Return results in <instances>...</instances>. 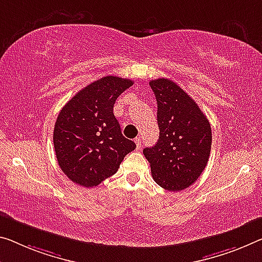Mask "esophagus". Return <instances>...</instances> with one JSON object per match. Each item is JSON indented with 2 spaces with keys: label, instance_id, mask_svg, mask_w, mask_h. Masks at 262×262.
<instances>
[{
  "label": "esophagus",
  "instance_id": "obj_1",
  "mask_svg": "<svg viewBox=\"0 0 262 262\" xmlns=\"http://www.w3.org/2000/svg\"><path fill=\"white\" fill-rule=\"evenodd\" d=\"M135 143L137 145V148H138V150H139V148L142 147V139H140V137H139V138H136L135 139Z\"/></svg>",
  "mask_w": 262,
  "mask_h": 262
}]
</instances>
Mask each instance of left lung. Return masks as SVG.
Wrapping results in <instances>:
<instances>
[{"label":"left lung","mask_w":262,"mask_h":262,"mask_svg":"<svg viewBox=\"0 0 262 262\" xmlns=\"http://www.w3.org/2000/svg\"><path fill=\"white\" fill-rule=\"evenodd\" d=\"M157 99L159 139L143 154L155 182L167 191H182L195 183L208 163L211 124L198 104L167 78L150 82Z\"/></svg>","instance_id":"left-lung-1"}]
</instances>
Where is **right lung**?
Listing matches in <instances>:
<instances>
[{
	"mask_svg": "<svg viewBox=\"0 0 262 262\" xmlns=\"http://www.w3.org/2000/svg\"><path fill=\"white\" fill-rule=\"evenodd\" d=\"M134 82L116 76L95 80L59 112L54 146L61 170L71 182L94 187L117 172L136 144L122 135L114 105Z\"/></svg>",
	"mask_w": 262,
	"mask_h": 262,
	"instance_id": "right-lung-1",
	"label": "right lung"
}]
</instances>
